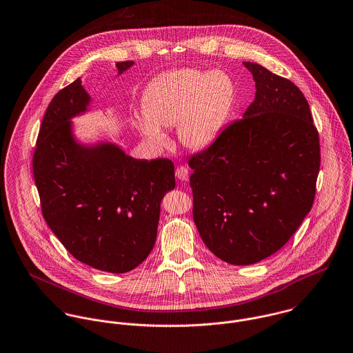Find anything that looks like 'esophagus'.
Masks as SVG:
<instances>
[{
  "label": "esophagus",
  "mask_w": 353,
  "mask_h": 353,
  "mask_svg": "<svg viewBox=\"0 0 353 353\" xmlns=\"http://www.w3.org/2000/svg\"><path fill=\"white\" fill-rule=\"evenodd\" d=\"M175 175L179 181H189V170L185 165H178L175 170Z\"/></svg>",
  "instance_id": "esophagus-1"
}]
</instances>
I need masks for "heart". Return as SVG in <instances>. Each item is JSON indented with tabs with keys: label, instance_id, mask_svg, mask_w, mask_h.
<instances>
[{
	"label": "heart",
	"instance_id": "b5f03b06",
	"mask_svg": "<svg viewBox=\"0 0 353 353\" xmlns=\"http://www.w3.org/2000/svg\"><path fill=\"white\" fill-rule=\"evenodd\" d=\"M236 89L221 70L168 71L155 79L143 98L144 116L136 119L140 133L157 145L165 143L163 128L176 125L178 139L189 150L209 147L224 128Z\"/></svg>",
	"mask_w": 353,
	"mask_h": 353
}]
</instances>
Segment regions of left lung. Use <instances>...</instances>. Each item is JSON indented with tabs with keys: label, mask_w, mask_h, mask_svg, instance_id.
<instances>
[{
	"label": "left lung",
	"mask_w": 353,
	"mask_h": 353,
	"mask_svg": "<svg viewBox=\"0 0 353 353\" xmlns=\"http://www.w3.org/2000/svg\"><path fill=\"white\" fill-rule=\"evenodd\" d=\"M256 82L244 119L189 159L192 219L205 245L229 264L279 251L310 212L320 171L319 130L288 78L244 62Z\"/></svg>",
	"instance_id": "left-lung-1"
}]
</instances>
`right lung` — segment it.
<instances>
[{
	"label": "right lung",
	"instance_id": "right-lung-1",
	"mask_svg": "<svg viewBox=\"0 0 353 353\" xmlns=\"http://www.w3.org/2000/svg\"><path fill=\"white\" fill-rule=\"evenodd\" d=\"M132 64L119 62V74ZM89 101L79 78L52 98L37 134L33 178L43 217L64 248L93 268L124 274L155 245L161 198L175 188L174 163L133 159L109 143L78 144L68 120Z\"/></svg>",
	"mask_w": 353,
	"mask_h": 353
}]
</instances>
